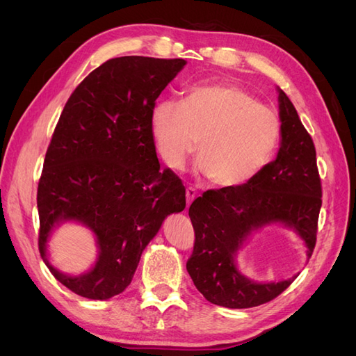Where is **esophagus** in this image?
Segmentation results:
<instances>
[{"label": "esophagus", "mask_w": 356, "mask_h": 356, "mask_svg": "<svg viewBox=\"0 0 356 356\" xmlns=\"http://www.w3.org/2000/svg\"><path fill=\"white\" fill-rule=\"evenodd\" d=\"M196 196H197V193H196V190L193 188V187H187L186 188V199H187V208L190 207L191 204V202L196 199Z\"/></svg>", "instance_id": "1"}]
</instances>
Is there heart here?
Listing matches in <instances>:
<instances>
[{
	"label": "heart",
	"mask_w": 356,
	"mask_h": 356,
	"mask_svg": "<svg viewBox=\"0 0 356 356\" xmlns=\"http://www.w3.org/2000/svg\"><path fill=\"white\" fill-rule=\"evenodd\" d=\"M148 129L170 169H181L199 141L200 174L218 187H236L268 163L281 122L241 86L211 83L188 89L182 102L157 101L149 111Z\"/></svg>",
	"instance_id": "heart-1"
}]
</instances>
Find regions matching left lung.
<instances>
[{
    "label": "left lung",
    "instance_id": "8db88e82",
    "mask_svg": "<svg viewBox=\"0 0 356 356\" xmlns=\"http://www.w3.org/2000/svg\"><path fill=\"white\" fill-rule=\"evenodd\" d=\"M279 93L281 147L277 156L242 186L208 190L190 204L195 248L187 272L209 303L248 309L267 303L293 284L255 282L236 257L250 236L270 224L293 229L310 258L316 243L322 187L314 141L284 90Z\"/></svg>",
    "mask_w": 356,
    "mask_h": 356
}]
</instances>
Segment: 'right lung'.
I'll return each mask as SVG.
<instances>
[{"label": "right lung", "mask_w": 356, "mask_h": 356, "mask_svg": "<svg viewBox=\"0 0 356 356\" xmlns=\"http://www.w3.org/2000/svg\"><path fill=\"white\" fill-rule=\"evenodd\" d=\"M186 63L110 59L65 104L38 182V248L51 275L75 294L108 300L123 293L161 222L186 208V188L170 169L160 170L148 129L152 106ZM67 220L86 225L99 245L94 267L77 277L47 258L52 230Z\"/></svg>", "instance_id": "add662e5"}]
</instances>
